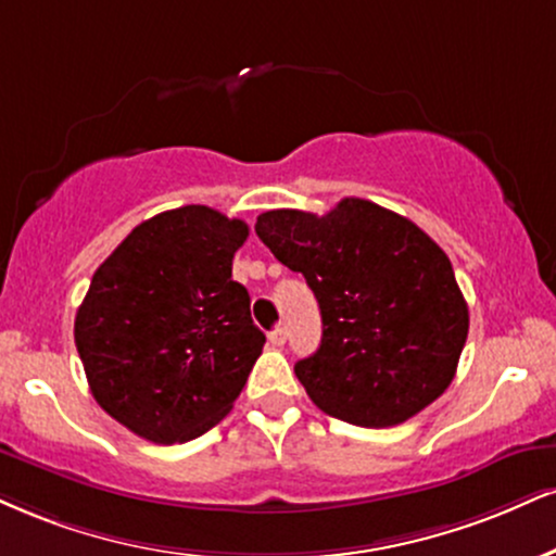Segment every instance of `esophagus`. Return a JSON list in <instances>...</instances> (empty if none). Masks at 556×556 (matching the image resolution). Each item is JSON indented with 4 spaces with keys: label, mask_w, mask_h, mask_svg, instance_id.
Returning a JSON list of instances; mask_svg holds the SVG:
<instances>
[{
    "label": "esophagus",
    "mask_w": 556,
    "mask_h": 556,
    "mask_svg": "<svg viewBox=\"0 0 556 556\" xmlns=\"http://www.w3.org/2000/svg\"><path fill=\"white\" fill-rule=\"evenodd\" d=\"M287 342V331L282 329V326H277V329L269 331V344L271 346H282Z\"/></svg>",
    "instance_id": "1"
}]
</instances>
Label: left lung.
<instances>
[{
    "label": "left lung",
    "instance_id": "obj_1",
    "mask_svg": "<svg viewBox=\"0 0 556 556\" xmlns=\"http://www.w3.org/2000/svg\"><path fill=\"white\" fill-rule=\"evenodd\" d=\"M256 236L318 300L324 337L295 376L320 412L393 427L443 396L469 337V305L425 230L367 199H342L320 217L258 214Z\"/></svg>",
    "mask_w": 556,
    "mask_h": 556
}]
</instances>
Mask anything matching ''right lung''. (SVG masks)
<instances>
[{
  "instance_id": "1",
  "label": "right lung",
  "mask_w": 556,
  "mask_h": 556,
  "mask_svg": "<svg viewBox=\"0 0 556 556\" xmlns=\"http://www.w3.org/2000/svg\"><path fill=\"white\" fill-rule=\"evenodd\" d=\"M243 219L202 204L144 219L98 271L75 318L92 396L160 445L212 430L243 391L266 337L232 279Z\"/></svg>"
}]
</instances>
